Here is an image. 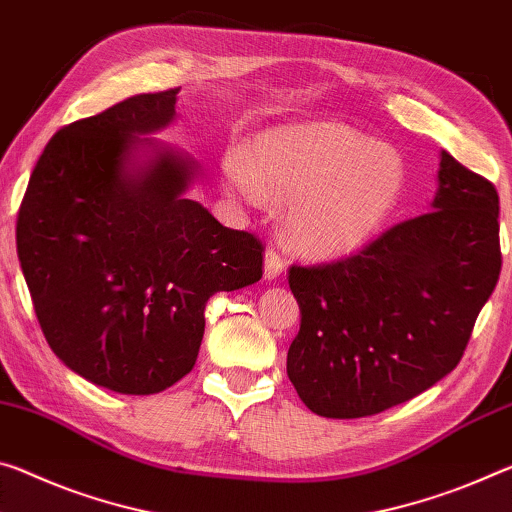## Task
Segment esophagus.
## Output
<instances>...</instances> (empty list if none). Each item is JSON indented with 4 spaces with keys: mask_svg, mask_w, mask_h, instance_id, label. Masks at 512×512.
I'll return each mask as SVG.
<instances>
[{
    "mask_svg": "<svg viewBox=\"0 0 512 512\" xmlns=\"http://www.w3.org/2000/svg\"><path fill=\"white\" fill-rule=\"evenodd\" d=\"M282 271H285V262H282V257L275 253L273 248H266V253H264V278L275 280Z\"/></svg>",
    "mask_w": 512,
    "mask_h": 512,
    "instance_id": "esophagus-1",
    "label": "esophagus"
}]
</instances>
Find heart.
Returning a JSON list of instances; mask_svg holds the SVG:
<instances>
[{
    "label": "heart",
    "instance_id": "obj_1",
    "mask_svg": "<svg viewBox=\"0 0 512 512\" xmlns=\"http://www.w3.org/2000/svg\"><path fill=\"white\" fill-rule=\"evenodd\" d=\"M223 189L250 207L287 202L285 234L305 255H344L367 243L399 202V154L335 123L273 129L248 152L227 150Z\"/></svg>",
    "mask_w": 512,
    "mask_h": 512
}]
</instances>
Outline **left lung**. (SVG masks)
<instances>
[{
	"mask_svg": "<svg viewBox=\"0 0 512 512\" xmlns=\"http://www.w3.org/2000/svg\"><path fill=\"white\" fill-rule=\"evenodd\" d=\"M494 184L440 154L433 212L389 227L358 255L291 266L300 330L287 376L330 419L378 415L458 367L501 273Z\"/></svg>",
	"mask_w": 512,
	"mask_h": 512,
	"instance_id": "8db88e82",
	"label": "left lung"
}]
</instances>
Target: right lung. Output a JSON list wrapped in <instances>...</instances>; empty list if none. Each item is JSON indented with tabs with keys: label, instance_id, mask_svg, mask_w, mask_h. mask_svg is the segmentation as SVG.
<instances>
[{
	"label": "right lung",
	"instance_id": "add662e5",
	"mask_svg": "<svg viewBox=\"0 0 512 512\" xmlns=\"http://www.w3.org/2000/svg\"><path fill=\"white\" fill-rule=\"evenodd\" d=\"M177 93L132 95L59 129L18 214L20 266L47 344L118 394L184 378L207 300L262 278V241L184 198L196 161L141 139L173 123Z\"/></svg>",
	"mask_w": 512,
	"mask_h": 512
}]
</instances>
